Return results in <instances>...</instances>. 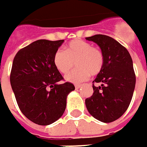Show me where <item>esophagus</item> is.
<instances>
[{
  "label": "esophagus",
  "mask_w": 147,
  "mask_h": 147,
  "mask_svg": "<svg viewBox=\"0 0 147 147\" xmlns=\"http://www.w3.org/2000/svg\"><path fill=\"white\" fill-rule=\"evenodd\" d=\"M75 87H76V89H78V88L81 87V85H80V84H76V85H75Z\"/></svg>",
  "instance_id": "34e87169"
}]
</instances>
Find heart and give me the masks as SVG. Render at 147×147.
Instances as JSON below:
<instances>
[{
    "label": "heart",
    "mask_w": 147,
    "mask_h": 147,
    "mask_svg": "<svg viewBox=\"0 0 147 147\" xmlns=\"http://www.w3.org/2000/svg\"><path fill=\"white\" fill-rule=\"evenodd\" d=\"M53 63L62 74L68 73L76 64L77 68L66 75L65 80L80 83L87 80L90 74L96 76L100 72L104 58L99 49L83 40H73L65 46V51L58 49L55 53Z\"/></svg>",
    "instance_id": "heart-1"
}]
</instances>
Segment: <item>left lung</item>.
I'll return each instance as SVG.
<instances>
[{
	"mask_svg": "<svg viewBox=\"0 0 147 147\" xmlns=\"http://www.w3.org/2000/svg\"><path fill=\"white\" fill-rule=\"evenodd\" d=\"M100 47L103 55L102 69L92 82L100 83L86 99L90 114L103 123L120 118L127 110L136 86V74L129 53L113 38L96 34L86 38Z\"/></svg>",
	"mask_w": 147,
	"mask_h": 147,
	"instance_id": "8db88e82",
	"label": "left lung"
}]
</instances>
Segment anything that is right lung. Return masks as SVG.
Here are the masks:
<instances>
[{
  "instance_id": "add662e5",
  "label": "right lung",
  "mask_w": 147,
  "mask_h": 147,
  "mask_svg": "<svg viewBox=\"0 0 147 147\" xmlns=\"http://www.w3.org/2000/svg\"><path fill=\"white\" fill-rule=\"evenodd\" d=\"M64 40L39 39L21 49L14 57L10 82L18 105L29 120L49 125L59 119L66 107L71 82L60 84L63 76L53 57Z\"/></svg>"
}]
</instances>
